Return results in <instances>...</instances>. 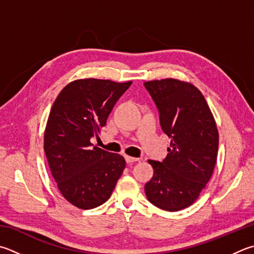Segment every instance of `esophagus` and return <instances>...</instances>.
<instances>
[{"label": "esophagus", "instance_id": "1", "mask_svg": "<svg viewBox=\"0 0 254 254\" xmlns=\"http://www.w3.org/2000/svg\"><path fill=\"white\" fill-rule=\"evenodd\" d=\"M126 161L127 163H133V162H136V161H139V159L133 158V156H130V155H126Z\"/></svg>", "mask_w": 254, "mask_h": 254}]
</instances>
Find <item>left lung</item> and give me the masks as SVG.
<instances>
[{"label": "left lung", "mask_w": 254, "mask_h": 254, "mask_svg": "<svg viewBox=\"0 0 254 254\" xmlns=\"http://www.w3.org/2000/svg\"><path fill=\"white\" fill-rule=\"evenodd\" d=\"M160 112L163 132L171 137L162 162L149 160L153 178L145 184L152 204L174 212L190 206L210 181L216 163L219 131L203 94L178 79L144 82Z\"/></svg>", "instance_id": "obj_1"}]
</instances>
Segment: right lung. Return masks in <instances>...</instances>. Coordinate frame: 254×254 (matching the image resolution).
I'll return each mask as SVG.
<instances>
[{"instance_id": "1", "label": "right lung", "mask_w": 254, "mask_h": 254, "mask_svg": "<svg viewBox=\"0 0 254 254\" xmlns=\"http://www.w3.org/2000/svg\"><path fill=\"white\" fill-rule=\"evenodd\" d=\"M132 81L89 77L72 81L54 101L44 131V152L64 199L89 210L107 202L126 160L92 144Z\"/></svg>"}]
</instances>
